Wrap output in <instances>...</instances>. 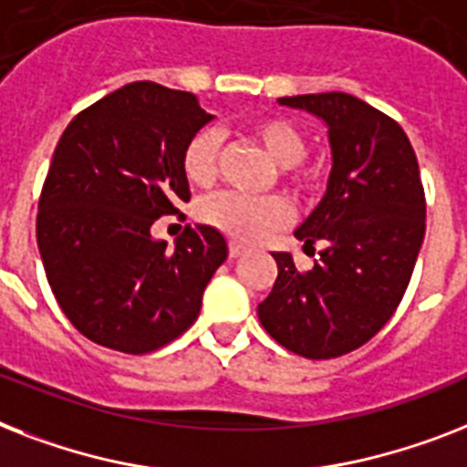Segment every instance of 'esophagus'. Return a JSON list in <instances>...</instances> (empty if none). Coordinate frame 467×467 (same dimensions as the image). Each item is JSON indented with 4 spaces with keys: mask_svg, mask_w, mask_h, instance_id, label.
Returning <instances> with one entry per match:
<instances>
[{
    "mask_svg": "<svg viewBox=\"0 0 467 467\" xmlns=\"http://www.w3.org/2000/svg\"><path fill=\"white\" fill-rule=\"evenodd\" d=\"M227 252H230V259H237V256H242V254H244V246L230 242V249H227Z\"/></svg>",
    "mask_w": 467,
    "mask_h": 467,
    "instance_id": "esophagus-1",
    "label": "esophagus"
}]
</instances>
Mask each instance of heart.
Here are the masks:
<instances>
[{"instance_id": "obj_1", "label": "heart", "mask_w": 467, "mask_h": 467, "mask_svg": "<svg viewBox=\"0 0 467 467\" xmlns=\"http://www.w3.org/2000/svg\"><path fill=\"white\" fill-rule=\"evenodd\" d=\"M246 134L271 155L275 165L283 168L280 180L285 187L297 194L317 189V172L299 165L306 153V136L293 119L283 115L256 117L246 127ZM218 168H221V136L211 129H201L184 143L182 150L184 180L192 187H213L218 180ZM199 218L237 244H254L266 234L283 230L293 218V211L280 196L246 199L240 194H218L201 203Z\"/></svg>"}]
</instances>
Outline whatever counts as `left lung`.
<instances>
[{
    "mask_svg": "<svg viewBox=\"0 0 467 467\" xmlns=\"http://www.w3.org/2000/svg\"><path fill=\"white\" fill-rule=\"evenodd\" d=\"M328 127L333 168L321 203L297 227L312 271L278 252V278L259 305L273 340L309 359L340 358L377 336L410 283L424 240V189L415 150L396 119L333 90L278 98Z\"/></svg>",
    "mask_w": 467,
    "mask_h": 467,
    "instance_id": "8db88e82",
    "label": "left lung"
}]
</instances>
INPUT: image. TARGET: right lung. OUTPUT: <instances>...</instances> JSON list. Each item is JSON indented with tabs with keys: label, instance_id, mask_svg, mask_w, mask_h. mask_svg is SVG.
I'll return each instance as SVG.
<instances>
[{
	"label": "right lung",
	"instance_id": "obj_1",
	"mask_svg": "<svg viewBox=\"0 0 467 467\" xmlns=\"http://www.w3.org/2000/svg\"><path fill=\"white\" fill-rule=\"evenodd\" d=\"M211 119L194 93L136 81L64 129L37 201V249L62 312L93 343L146 355L199 317L225 237L187 225L168 249L150 227L192 199L182 150Z\"/></svg>",
	"mask_w": 467,
	"mask_h": 467
}]
</instances>
